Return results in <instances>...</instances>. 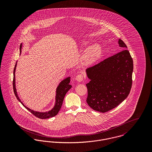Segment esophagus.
<instances>
[{
    "label": "esophagus",
    "mask_w": 152,
    "mask_h": 152,
    "mask_svg": "<svg viewBox=\"0 0 152 152\" xmlns=\"http://www.w3.org/2000/svg\"><path fill=\"white\" fill-rule=\"evenodd\" d=\"M83 75L82 74H78L75 77V80L78 82H81L83 80Z\"/></svg>",
    "instance_id": "obj_1"
}]
</instances>
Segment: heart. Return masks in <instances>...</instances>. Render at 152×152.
I'll use <instances>...</instances> for the list:
<instances>
[{
    "label": "heart",
    "mask_w": 152,
    "mask_h": 152,
    "mask_svg": "<svg viewBox=\"0 0 152 152\" xmlns=\"http://www.w3.org/2000/svg\"><path fill=\"white\" fill-rule=\"evenodd\" d=\"M102 48L100 45L95 44L87 47L82 57L81 61L84 65H91L94 64L100 57Z\"/></svg>",
    "instance_id": "1"
}]
</instances>
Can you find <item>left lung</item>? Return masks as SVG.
<instances>
[{
    "mask_svg": "<svg viewBox=\"0 0 152 152\" xmlns=\"http://www.w3.org/2000/svg\"><path fill=\"white\" fill-rule=\"evenodd\" d=\"M120 47L127 48L121 39ZM133 60L127 50L86 69L90 81L87 102L94 110L105 113L115 108L129 95L132 84Z\"/></svg>",
    "mask_w": 152,
    "mask_h": 152,
    "instance_id": "1",
    "label": "left lung"
}]
</instances>
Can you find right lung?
<instances>
[{
  "label": "right lung",
  "mask_w": 152,
  "mask_h": 152,
  "mask_svg": "<svg viewBox=\"0 0 152 152\" xmlns=\"http://www.w3.org/2000/svg\"><path fill=\"white\" fill-rule=\"evenodd\" d=\"M22 44H21V45L20 46V53H21V51H22ZM17 63H18V61L16 63V65L15 66V68H14V71H13V86L14 93H15V96L17 98L18 100L22 104V105H23V107H24L28 111H30L32 114H33L35 116L39 118L47 119V118H51V117H53V116L57 115V113H58L59 110H60V109L61 108V106H62V104H63V102L65 94L72 87L71 85L69 84V83H70V77H68L65 78L64 80H63V81H61V83L59 84V85L58 86V87L57 88V89H56V101H55V104H54V107L51 109V110H50L49 111H47V112L36 111V110H34L33 109L28 108V107L25 106L24 105V104L21 101L20 99L19 98V97L18 96L17 90H16V84H16L15 71H16Z\"/></svg>",
  "instance_id": "obj_1"
}]
</instances>
